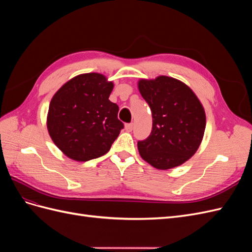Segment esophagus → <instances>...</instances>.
I'll return each instance as SVG.
<instances>
[{
    "label": "esophagus",
    "mask_w": 252,
    "mask_h": 252,
    "mask_svg": "<svg viewBox=\"0 0 252 252\" xmlns=\"http://www.w3.org/2000/svg\"><path fill=\"white\" fill-rule=\"evenodd\" d=\"M125 129H126V131H128V132L132 131V129H133V124H132V123L126 124V125H125Z\"/></svg>",
    "instance_id": "34e87169"
}]
</instances>
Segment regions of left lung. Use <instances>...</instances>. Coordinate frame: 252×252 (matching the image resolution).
<instances>
[{"label":"left lung","instance_id":"left-lung-1","mask_svg":"<svg viewBox=\"0 0 252 252\" xmlns=\"http://www.w3.org/2000/svg\"><path fill=\"white\" fill-rule=\"evenodd\" d=\"M139 90L152 112V130L138 142L141 157L158 169H170L191 158L202 142L206 116L186 84L161 75L141 80Z\"/></svg>","mask_w":252,"mask_h":252}]
</instances>
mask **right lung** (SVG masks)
Returning <instances> with one entry per match:
<instances>
[{
	"mask_svg": "<svg viewBox=\"0 0 252 252\" xmlns=\"http://www.w3.org/2000/svg\"><path fill=\"white\" fill-rule=\"evenodd\" d=\"M113 89L103 74L84 73L68 81L51 98L47 128L60 150L86 162L107 154L124 124L119 106L108 97Z\"/></svg>",
	"mask_w": 252,
	"mask_h": 252,
	"instance_id": "obj_1",
	"label": "right lung"
}]
</instances>
